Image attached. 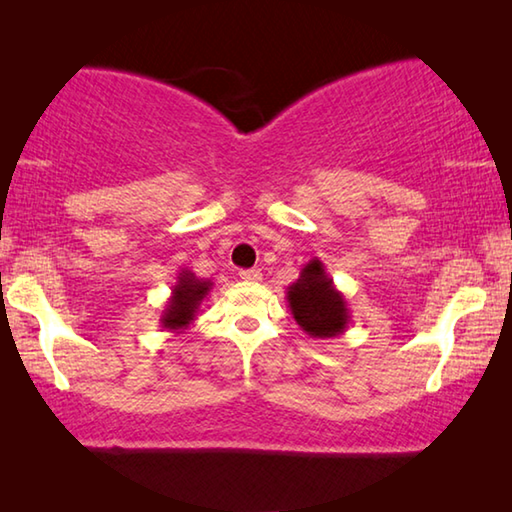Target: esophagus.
Returning a JSON list of instances; mask_svg holds the SVG:
<instances>
[{
	"mask_svg": "<svg viewBox=\"0 0 512 512\" xmlns=\"http://www.w3.org/2000/svg\"><path fill=\"white\" fill-rule=\"evenodd\" d=\"M239 277L246 282H259L262 280V271L259 268H244V271H239Z\"/></svg>",
	"mask_w": 512,
	"mask_h": 512,
	"instance_id": "esophagus-1",
	"label": "esophagus"
}]
</instances>
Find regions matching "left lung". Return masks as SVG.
<instances>
[{
	"instance_id": "1",
	"label": "left lung",
	"mask_w": 512,
	"mask_h": 512,
	"mask_svg": "<svg viewBox=\"0 0 512 512\" xmlns=\"http://www.w3.org/2000/svg\"><path fill=\"white\" fill-rule=\"evenodd\" d=\"M287 302L302 332L314 339H332L350 325L348 302L318 257L302 266L300 277L287 289Z\"/></svg>"
}]
</instances>
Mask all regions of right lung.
Instances as JSON below:
<instances>
[{
  "label": "right lung",
  "mask_w": 512,
  "mask_h": 512,
  "mask_svg": "<svg viewBox=\"0 0 512 512\" xmlns=\"http://www.w3.org/2000/svg\"><path fill=\"white\" fill-rule=\"evenodd\" d=\"M212 287V280L196 277L192 271H180L160 316L162 327L167 329V332L183 334L196 320L198 311H201V302L207 298V293L212 291Z\"/></svg>",
  "instance_id": "1"
}]
</instances>
